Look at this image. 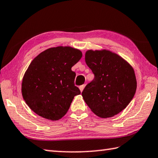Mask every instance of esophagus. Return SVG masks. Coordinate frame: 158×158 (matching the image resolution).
I'll use <instances>...</instances> for the list:
<instances>
[{
  "mask_svg": "<svg viewBox=\"0 0 158 158\" xmlns=\"http://www.w3.org/2000/svg\"><path fill=\"white\" fill-rule=\"evenodd\" d=\"M85 87V85H81V86L79 87V89H80V90H81V92H82V91H83V89H84Z\"/></svg>",
  "mask_w": 158,
  "mask_h": 158,
  "instance_id": "1",
  "label": "esophagus"
}]
</instances>
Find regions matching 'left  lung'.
Returning a JSON list of instances; mask_svg holds the SVG:
<instances>
[{
	"mask_svg": "<svg viewBox=\"0 0 158 158\" xmlns=\"http://www.w3.org/2000/svg\"><path fill=\"white\" fill-rule=\"evenodd\" d=\"M85 62L94 74V78L82 92L85 103L99 117L118 114L136 92L133 68L119 55L107 50H89L85 53Z\"/></svg>",
	"mask_w": 158,
	"mask_h": 158,
	"instance_id": "obj_1",
	"label": "left lung"
}]
</instances>
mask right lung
I'll list each match as a JSON object with an SVG mask.
<instances>
[{"mask_svg":"<svg viewBox=\"0 0 158 158\" xmlns=\"http://www.w3.org/2000/svg\"><path fill=\"white\" fill-rule=\"evenodd\" d=\"M82 52L69 46L50 48L30 63L21 85L22 96L33 112L57 121L66 114L75 96L76 73L71 67L81 59Z\"/></svg>","mask_w":158,"mask_h":158,"instance_id":"obj_1","label":"right lung"}]
</instances>
